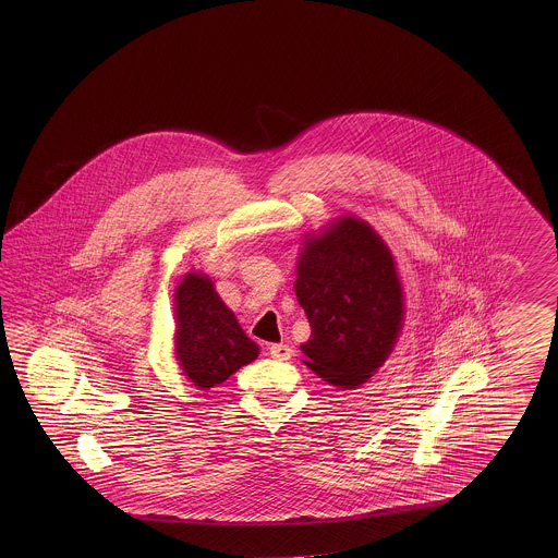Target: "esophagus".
Instances as JSON below:
<instances>
[{"mask_svg":"<svg viewBox=\"0 0 558 558\" xmlns=\"http://www.w3.org/2000/svg\"><path fill=\"white\" fill-rule=\"evenodd\" d=\"M269 355L274 356L275 361H289L291 349H289V344L275 343L269 347Z\"/></svg>","mask_w":558,"mask_h":558,"instance_id":"obj_1","label":"esophagus"}]
</instances>
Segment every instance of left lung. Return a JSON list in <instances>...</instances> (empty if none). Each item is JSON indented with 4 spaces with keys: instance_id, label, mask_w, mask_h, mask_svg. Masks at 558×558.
<instances>
[{
    "instance_id": "left-lung-1",
    "label": "left lung",
    "mask_w": 558,
    "mask_h": 558,
    "mask_svg": "<svg viewBox=\"0 0 558 558\" xmlns=\"http://www.w3.org/2000/svg\"><path fill=\"white\" fill-rule=\"evenodd\" d=\"M295 295L311 339L303 361L320 379L356 389L391 355L403 327V287L373 227L343 215L303 243Z\"/></svg>"
}]
</instances>
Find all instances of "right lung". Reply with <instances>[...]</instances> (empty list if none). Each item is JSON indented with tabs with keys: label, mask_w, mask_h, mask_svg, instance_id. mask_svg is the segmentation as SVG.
<instances>
[{
	"label": "right lung",
	"mask_w": 558,
	"mask_h": 558,
	"mask_svg": "<svg viewBox=\"0 0 558 558\" xmlns=\"http://www.w3.org/2000/svg\"><path fill=\"white\" fill-rule=\"evenodd\" d=\"M175 355L197 389H211L259 355L207 275L187 274L175 289Z\"/></svg>",
	"instance_id": "right-lung-1"
}]
</instances>
